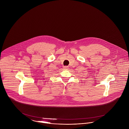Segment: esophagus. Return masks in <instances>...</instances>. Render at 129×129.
Wrapping results in <instances>:
<instances>
[{
	"instance_id": "34e87169",
	"label": "esophagus",
	"mask_w": 129,
	"mask_h": 129,
	"mask_svg": "<svg viewBox=\"0 0 129 129\" xmlns=\"http://www.w3.org/2000/svg\"><path fill=\"white\" fill-rule=\"evenodd\" d=\"M68 66H64L63 68H64V69L65 70H67L68 68Z\"/></svg>"
}]
</instances>
